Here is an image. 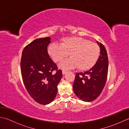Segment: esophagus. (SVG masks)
Listing matches in <instances>:
<instances>
[{
    "mask_svg": "<svg viewBox=\"0 0 129 129\" xmlns=\"http://www.w3.org/2000/svg\"><path fill=\"white\" fill-rule=\"evenodd\" d=\"M67 73V71H65V70H62V74L63 75H64V74H66Z\"/></svg>",
    "mask_w": 129,
    "mask_h": 129,
    "instance_id": "obj_1",
    "label": "esophagus"
}]
</instances>
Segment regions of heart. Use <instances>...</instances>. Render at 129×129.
I'll return each instance as SVG.
<instances>
[{
	"label": "heart",
	"mask_w": 129,
	"mask_h": 129,
	"mask_svg": "<svg viewBox=\"0 0 129 129\" xmlns=\"http://www.w3.org/2000/svg\"><path fill=\"white\" fill-rule=\"evenodd\" d=\"M48 52L56 62L61 61L69 54L71 57L59 65L60 69L65 70L77 67L80 70H89L94 66L100 56V48L96 44L77 37L62 38L60 45L51 44Z\"/></svg>",
	"instance_id": "obj_1"
}]
</instances>
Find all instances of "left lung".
<instances>
[{
	"label": "left lung",
	"mask_w": 129,
	"mask_h": 129,
	"mask_svg": "<svg viewBox=\"0 0 129 129\" xmlns=\"http://www.w3.org/2000/svg\"><path fill=\"white\" fill-rule=\"evenodd\" d=\"M96 43L100 49V54L96 63L86 72L76 73L73 84L75 95L85 102L94 100L100 95L108 76L109 61L107 51L102 44Z\"/></svg>",
	"instance_id": "1"
}]
</instances>
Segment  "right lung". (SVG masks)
<instances>
[{"mask_svg": "<svg viewBox=\"0 0 129 129\" xmlns=\"http://www.w3.org/2000/svg\"><path fill=\"white\" fill-rule=\"evenodd\" d=\"M49 37L39 38L24 48L21 55L20 68L25 88L37 103L50 104L56 97L57 85L62 72L49 56L47 47L51 43ZM57 71L55 73L52 72Z\"/></svg>", "mask_w": 129, "mask_h": 129, "instance_id": "1", "label": "right lung"}]
</instances>
